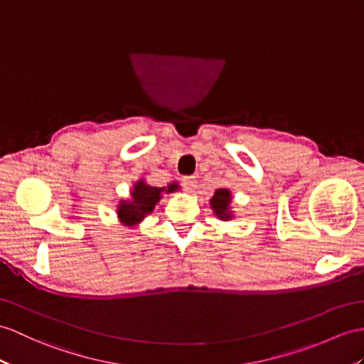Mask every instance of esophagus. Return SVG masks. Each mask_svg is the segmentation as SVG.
I'll list each match as a JSON object with an SVG mask.
<instances>
[{"instance_id": "esophagus-1", "label": "esophagus", "mask_w": 364, "mask_h": 364, "mask_svg": "<svg viewBox=\"0 0 364 364\" xmlns=\"http://www.w3.org/2000/svg\"><path fill=\"white\" fill-rule=\"evenodd\" d=\"M182 183H183L185 190H187L188 193H193L194 190H196V187H198V181H196V177H194V176H187V177H183Z\"/></svg>"}]
</instances>
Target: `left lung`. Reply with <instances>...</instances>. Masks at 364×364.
<instances>
[{
	"instance_id": "left-lung-1",
	"label": "left lung",
	"mask_w": 364,
	"mask_h": 364,
	"mask_svg": "<svg viewBox=\"0 0 364 364\" xmlns=\"http://www.w3.org/2000/svg\"><path fill=\"white\" fill-rule=\"evenodd\" d=\"M232 191L228 188H218L213 194V198L210 199V207L218 219L230 220L235 218L232 211Z\"/></svg>"
}]
</instances>
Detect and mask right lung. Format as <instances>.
<instances>
[{
	"label": "right lung",
	"mask_w": 364,
	"mask_h": 364,
	"mask_svg": "<svg viewBox=\"0 0 364 364\" xmlns=\"http://www.w3.org/2000/svg\"><path fill=\"white\" fill-rule=\"evenodd\" d=\"M181 190L179 183L171 182L166 187H153L145 179H139L131 190L129 199H120L117 203V218L123 225L136 227L148 215H151L157 202L162 199V194L174 193Z\"/></svg>",
	"instance_id": "1"
}]
</instances>
